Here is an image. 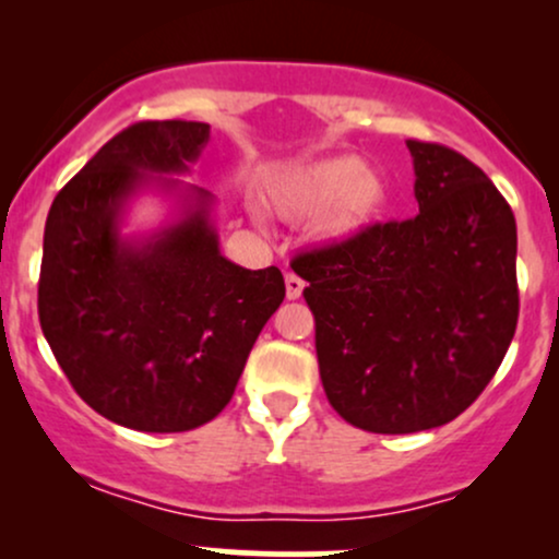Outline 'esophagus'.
<instances>
[{"instance_id": "obj_1", "label": "esophagus", "mask_w": 559, "mask_h": 559, "mask_svg": "<svg viewBox=\"0 0 559 559\" xmlns=\"http://www.w3.org/2000/svg\"><path fill=\"white\" fill-rule=\"evenodd\" d=\"M301 292H305V281H301L297 273H286V297L299 299Z\"/></svg>"}]
</instances>
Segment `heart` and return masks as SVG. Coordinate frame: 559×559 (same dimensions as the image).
Here are the masks:
<instances>
[{
  "mask_svg": "<svg viewBox=\"0 0 559 559\" xmlns=\"http://www.w3.org/2000/svg\"><path fill=\"white\" fill-rule=\"evenodd\" d=\"M267 204L288 223L320 217L318 234L336 241L373 226L389 204V186L360 157L342 155L278 176Z\"/></svg>",
  "mask_w": 559,
  "mask_h": 559,
  "instance_id": "obj_1",
  "label": "heart"
}]
</instances>
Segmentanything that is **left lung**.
Segmentation results:
<instances>
[{"label":"left lung","mask_w":559,"mask_h":559,"mask_svg":"<svg viewBox=\"0 0 559 559\" xmlns=\"http://www.w3.org/2000/svg\"><path fill=\"white\" fill-rule=\"evenodd\" d=\"M420 213L294 258L331 407L373 433L465 413L515 336L518 228L478 165L407 141Z\"/></svg>","instance_id":"obj_1"}]
</instances>
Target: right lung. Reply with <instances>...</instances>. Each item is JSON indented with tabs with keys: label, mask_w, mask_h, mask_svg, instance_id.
<instances>
[{
	"label": "right lung",
	"mask_w": 559,
	"mask_h": 559,
	"mask_svg": "<svg viewBox=\"0 0 559 559\" xmlns=\"http://www.w3.org/2000/svg\"><path fill=\"white\" fill-rule=\"evenodd\" d=\"M207 123L141 120L112 136L55 197L44 228L38 320L70 386L118 426L178 433L230 402L262 325L286 297L278 267L247 271L217 249L213 197L183 189V215L123 239L144 186L178 191ZM158 176L155 177L154 173Z\"/></svg>",
	"instance_id": "obj_1"
}]
</instances>
